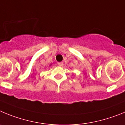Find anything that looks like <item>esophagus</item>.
I'll return each mask as SVG.
<instances>
[{
  "instance_id": "obj_1",
  "label": "esophagus",
  "mask_w": 125,
  "mask_h": 125,
  "mask_svg": "<svg viewBox=\"0 0 125 125\" xmlns=\"http://www.w3.org/2000/svg\"><path fill=\"white\" fill-rule=\"evenodd\" d=\"M58 64L60 67H62L63 65V62H59Z\"/></svg>"
}]
</instances>
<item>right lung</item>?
<instances>
[{"label":"right lung","mask_w":125,"mask_h":125,"mask_svg":"<svg viewBox=\"0 0 125 125\" xmlns=\"http://www.w3.org/2000/svg\"><path fill=\"white\" fill-rule=\"evenodd\" d=\"M51 65H52V64H50V65H49V66H51Z\"/></svg>","instance_id":"1"}]
</instances>
